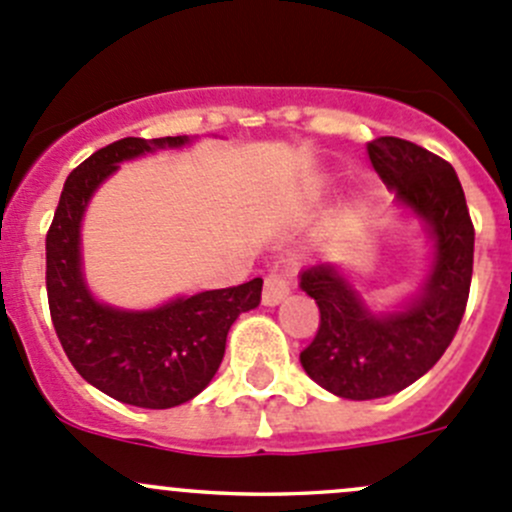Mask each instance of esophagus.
Wrapping results in <instances>:
<instances>
[{
  "instance_id": "1",
  "label": "esophagus",
  "mask_w": 512,
  "mask_h": 512,
  "mask_svg": "<svg viewBox=\"0 0 512 512\" xmlns=\"http://www.w3.org/2000/svg\"><path fill=\"white\" fill-rule=\"evenodd\" d=\"M289 289H292V282H289V275L285 270H272L270 275L265 277V292H262V302L267 307H275L282 299L287 297Z\"/></svg>"
}]
</instances>
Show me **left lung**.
<instances>
[{
	"instance_id": "left-lung-1",
	"label": "left lung",
	"mask_w": 512,
	"mask_h": 512,
	"mask_svg": "<svg viewBox=\"0 0 512 512\" xmlns=\"http://www.w3.org/2000/svg\"><path fill=\"white\" fill-rule=\"evenodd\" d=\"M366 151L396 205L426 227L433 260L421 289L394 312H374L332 262L299 275V287L319 307L317 337L299 361L322 389L352 401L396 394L441 359L466 312L476 240L451 163L394 136L376 138Z\"/></svg>"
}]
</instances>
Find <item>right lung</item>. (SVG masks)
<instances>
[{
  "label": "right lung",
  "instance_id": "add662e5",
  "mask_svg": "<svg viewBox=\"0 0 512 512\" xmlns=\"http://www.w3.org/2000/svg\"><path fill=\"white\" fill-rule=\"evenodd\" d=\"M188 136L121 138L71 170L46 232V294L56 337L74 369L98 391L141 409H173L213 381L227 332L260 304L262 280L175 297L156 309H118L98 302L81 267V220L98 185L158 148H180Z\"/></svg>",
  "mask_w": 512,
  "mask_h": 512
}]
</instances>
